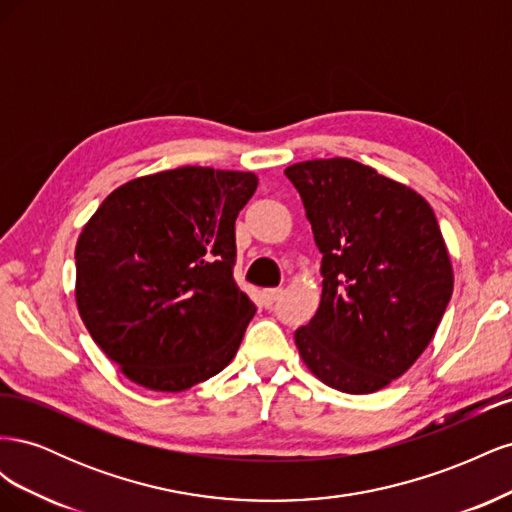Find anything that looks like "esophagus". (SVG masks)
<instances>
[{"instance_id":"1","label":"esophagus","mask_w":512,"mask_h":512,"mask_svg":"<svg viewBox=\"0 0 512 512\" xmlns=\"http://www.w3.org/2000/svg\"><path fill=\"white\" fill-rule=\"evenodd\" d=\"M282 297V290L280 288H269V290H262L260 294V303L265 307H273V303H277V299Z\"/></svg>"}]
</instances>
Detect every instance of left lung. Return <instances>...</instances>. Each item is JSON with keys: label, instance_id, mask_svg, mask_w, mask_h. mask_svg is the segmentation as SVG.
Masks as SVG:
<instances>
[{"label": "left lung", "instance_id": "obj_1", "mask_svg": "<svg viewBox=\"0 0 512 512\" xmlns=\"http://www.w3.org/2000/svg\"><path fill=\"white\" fill-rule=\"evenodd\" d=\"M284 173L322 254L316 316L294 331L301 359L331 389L376 393L416 363L451 301L436 213L408 185L348 158Z\"/></svg>", "mask_w": 512, "mask_h": 512}]
</instances>
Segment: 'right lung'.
Segmentation results:
<instances>
[{"instance_id": "obj_1", "label": "right lung", "mask_w": 512, "mask_h": 512, "mask_svg": "<svg viewBox=\"0 0 512 512\" xmlns=\"http://www.w3.org/2000/svg\"><path fill=\"white\" fill-rule=\"evenodd\" d=\"M241 170L179 166L119 185L76 241V307L121 374L177 393L232 361L256 314L232 280Z\"/></svg>"}]
</instances>
